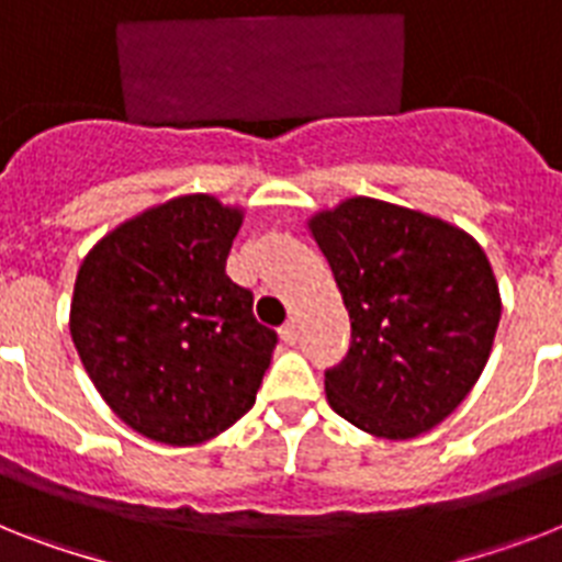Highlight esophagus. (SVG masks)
Returning <instances> with one entry per match:
<instances>
[{
	"label": "esophagus",
	"mask_w": 562,
	"mask_h": 562,
	"mask_svg": "<svg viewBox=\"0 0 562 562\" xmlns=\"http://www.w3.org/2000/svg\"><path fill=\"white\" fill-rule=\"evenodd\" d=\"M281 338H284L286 345H295V341H299V322H295V318L281 327Z\"/></svg>",
	"instance_id": "obj_1"
}]
</instances>
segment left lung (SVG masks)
Listing matches in <instances>:
<instances>
[{
	"instance_id": "1",
	"label": "left lung",
	"mask_w": 562,
	"mask_h": 562,
	"mask_svg": "<svg viewBox=\"0 0 562 562\" xmlns=\"http://www.w3.org/2000/svg\"><path fill=\"white\" fill-rule=\"evenodd\" d=\"M350 313V350L324 373L330 407L382 439L437 428L471 393L497 336L499 286L468 232L350 198L310 217Z\"/></svg>"
}]
</instances>
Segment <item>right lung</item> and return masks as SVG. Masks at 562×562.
<instances>
[{
    "label": "right lung",
    "mask_w": 562,
    "mask_h": 562,
    "mask_svg": "<svg viewBox=\"0 0 562 562\" xmlns=\"http://www.w3.org/2000/svg\"><path fill=\"white\" fill-rule=\"evenodd\" d=\"M240 224L244 209L180 194L111 229L80 263L74 347L105 405L146 439L206 442L255 405L278 336L226 276Z\"/></svg>",
    "instance_id": "1"
}]
</instances>
